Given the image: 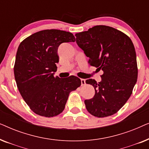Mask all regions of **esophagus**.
Returning <instances> with one entry per match:
<instances>
[{"label":"esophagus","mask_w":149,"mask_h":149,"mask_svg":"<svg viewBox=\"0 0 149 149\" xmlns=\"http://www.w3.org/2000/svg\"><path fill=\"white\" fill-rule=\"evenodd\" d=\"M81 85H85V79H81Z\"/></svg>","instance_id":"obj_1"}]
</instances>
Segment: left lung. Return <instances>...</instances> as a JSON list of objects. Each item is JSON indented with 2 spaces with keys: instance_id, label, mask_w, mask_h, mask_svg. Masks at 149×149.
Returning a JSON list of instances; mask_svg holds the SVG:
<instances>
[{
  "instance_id": "obj_1",
  "label": "left lung",
  "mask_w": 149,
  "mask_h": 149,
  "mask_svg": "<svg viewBox=\"0 0 149 149\" xmlns=\"http://www.w3.org/2000/svg\"><path fill=\"white\" fill-rule=\"evenodd\" d=\"M76 42L89 58L91 66L103 70L102 80H86L95 95L85 100L87 111L97 117L113 115L132 93L138 78L135 48L125 34L107 26H95L75 34Z\"/></svg>"
}]
</instances>
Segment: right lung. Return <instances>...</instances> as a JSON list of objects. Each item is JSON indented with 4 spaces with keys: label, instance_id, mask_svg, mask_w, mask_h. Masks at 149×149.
<instances>
[{
    "label": "right lung",
    "instance_id": "add662e5",
    "mask_svg": "<svg viewBox=\"0 0 149 149\" xmlns=\"http://www.w3.org/2000/svg\"><path fill=\"white\" fill-rule=\"evenodd\" d=\"M74 41L71 32L52 29L36 32L19 44L15 79L20 94L34 113L45 117L58 115L64 110L70 93L81 85V79L72 75L54 77L58 47Z\"/></svg>",
    "mask_w": 149,
    "mask_h": 149
}]
</instances>
